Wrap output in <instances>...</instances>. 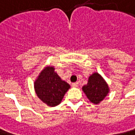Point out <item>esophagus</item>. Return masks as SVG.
<instances>
[{
	"mask_svg": "<svg viewBox=\"0 0 135 135\" xmlns=\"http://www.w3.org/2000/svg\"><path fill=\"white\" fill-rule=\"evenodd\" d=\"M71 86L73 87H78V83H73L71 84Z\"/></svg>",
	"mask_w": 135,
	"mask_h": 135,
	"instance_id": "obj_1",
	"label": "esophagus"
}]
</instances>
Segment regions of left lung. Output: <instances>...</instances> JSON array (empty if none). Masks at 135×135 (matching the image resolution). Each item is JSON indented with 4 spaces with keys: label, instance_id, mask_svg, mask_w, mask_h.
I'll return each mask as SVG.
<instances>
[{
    "label": "left lung",
    "instance_id": "8db88e82",
    "mask_svg": "<svg viewBox=\"0 0 135 135\" xmlns=\"http://www.w3.org/2000/svg\"><path fill=\"white\" fill-rule=\"evenodd\" d=\"M82 89L88 99L94 104H98L106 97L109 91L108 84L98 72H94L89 78L88 83Z\"/></svg>",
    "mask_w": 135,
    "mask_h": 135
}]
</instances>
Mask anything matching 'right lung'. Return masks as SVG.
<instances>
[{
  "label": "right lung",
  "mask_w": 135,
  "mask_h": 135,
  "mask_svg": "<svg viewBox=\"0 0 135 135\" xmlns=\"http://www.w3.org/2000/svg\"><path fill=\"white\" fill-rule=\"evenodd\" d=\"M39 98L46 105L55 106L60 104L64 94L70 88L69 84L61 80L53 66L46 67L38 75L34 83Z\"/></svg>",
  "instance_id": "add662e5"
}]
</instances>
